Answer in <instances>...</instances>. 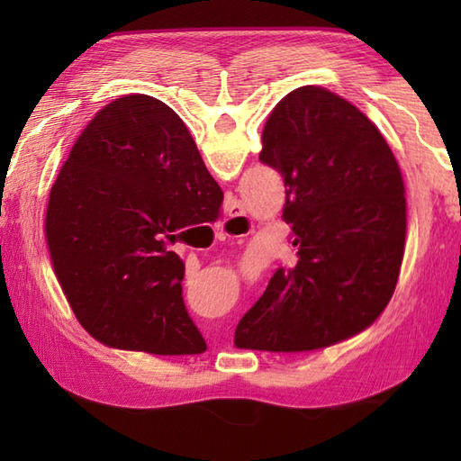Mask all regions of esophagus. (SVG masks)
Listing matches in <instances>:
<instances>
[{"mask_svg":"<svg viewBox=\"0 0 461 461\" xmlns=\"http://www.w3.org/2000/svg\"><path fill=\"white\" fill-rule=\"evenodd\" d=\"M248 223H249V220L246 218V212H243L241 205L233 203L228 210V218L223 220L218 231H215V236H218L220 240L240 238V236H243V233H248Z\"/></svg>","mask_w":461,"mask_h":461,"instance_id":"esophagus-1","label":"esophagus"}]
</instances>
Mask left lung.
<instances>
[{"label":"left lung","instance_id":"left-lung-1","mask_svg":"<svg viewBox=\"0 0 461 461\" xmlns=\"http://www.w3.org/2000/svg\"><path fill=\"white\" fill-rule=\"evenodd\" d=\"M259 160L285 182L297 267L279 269L236 329L249 350L307 352L358 335L386 309L406 243L402 172L376 124L325 86L276 104Z\"/></svg>","mask_w":461,"mask_h":461}]
</instances>
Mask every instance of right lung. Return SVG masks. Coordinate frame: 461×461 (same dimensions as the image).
Returning a JSON list of instances; mask_svg holds the SVG:
<instances>
[{
  "mask_svg": "<svg viewBox=\"0 0 461 461\" xmlns=\"http://www.w3.org/2000/svg\"><path fill=\"white\" fill-rule=\"evenodd\" d=\"M223 192L168 104L126 95L85 126L49 194L45 241L77 321L103 345L160 357L205 340L182 297L180 230Z\"/></svg>",
  "mask_w": 461,
  "mask_h": 461,
  "instance_id": "1",
  "label": "right lung"
}]
</instances>
